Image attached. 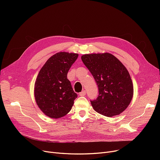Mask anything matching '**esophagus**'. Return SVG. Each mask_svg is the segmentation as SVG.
<instances>
[{
	"mask_svg": "<svg viewBox=\"0 0 160 160\" xmlns=\"http://www.w3.org/2000/svg\"><path fill=\"white\" fill-rule=\"evenodd\" d=\"M86 91L85 90H83V91H82V92H80V93H79V96L83 97V96L86 95Z\"/></svg>",
	"mask_w": 160,
	"mask_h": 160,
	"instance_id": "1",
	"label": "esophagus"
}]
</instances>
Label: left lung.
Instances as JSON below:
<instances>
[{
    "label": "left lung",
    "instance_id": "obj_1",
    "mask_svg": "<svg viewBox=\"0 0 160 160\" xmlns=\"http://www.w3.org/2000/svg\"><path fill=\"white\" fill-rule=\"evenodd\" d=\"M81 59L98 88V97L91 100L94 110L109 117L121 113L130 104L133 94L127 68L115 56L107 52L84 54Z\"/></svg>",
    "mask_w": 160,
    "mask_h": 160
}]
</instances>
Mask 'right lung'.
Instances as JSON below:
<instances>
[{
	"mask_svg": "<svg viewBox=\"0 0 160 160\" xmlns=\"http://www.w3.org/2000/svg\"><path fill=\"white\" fill-rule=\"evenodd\" d=\"M78 56L75 53H56L39 72L34 86L36 102L40 110L50 118H61L67 115L77 98L67 79V73Z\"/></svg>",
	"mask_w": 160,
	"mask_h": 160,
	"instance_id": "obj_1",
	"label": "right lung"
}]
</instances>
